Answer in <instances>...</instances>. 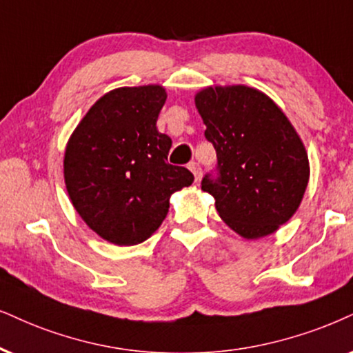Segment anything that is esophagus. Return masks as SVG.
Masks as SVG:
<instances>
[{
	"mask_svg": "<svg viewBox=\"0 0 353 353\" xmlns=\"http://www.w3.org/2000/svg\"><path fill=\"white\" fill-rule=\"evenodd\" d=\"M189 169L192 172H194V177H195V181H200V177H202V168H200V164L199 163H195V161H192L190 164H189Z\"/></svg>",
	"mask_w": 353,
	"mask_h": 353,
	"instance_id": "obj_1",
	"label": "esophagus"
}]
</instances>
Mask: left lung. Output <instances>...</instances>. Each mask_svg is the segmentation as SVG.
I'll return each mask as SVG.
<instances>
[{
	"label": "left lung",
	"mask_w": 353,
	"mask_h": 353,
	"mask_svg": "<svg viewBox=\"0 0 353 353\" xmlns=\"http://www.w3.org/2000/svg\"><path fill=\"white\" fill-rule=\"evenodd\" d=\"M216 150L215 171L202 179L216 212L248 239L267 236L296 212L310 164L300 137L282 110L246 86L208 88L195 96Z\"/></svg>",
	"instance_id": "1"
}]
</instances>
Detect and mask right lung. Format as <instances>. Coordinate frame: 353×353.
Wrapping results in <instances>:
<instances>
[{"label":"right lung","mask_w":353,"mask_h":353,"mask_svg":"<svg viewBox=\"0 0 353 353\" xmlns=\"http://www.w3.org/2000/svg\"><path fill=\"white\" fill-rule=\"evenodd\" d=\"M161 86L119 88L84 115L65 151L71 203L92 231L119 246L143 243L159 228L169 195L194 174L168 163L171 138L156 128Z\"/></svg>","instance_id":"obj_1"}]
</instances>
